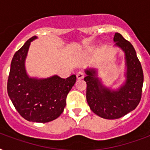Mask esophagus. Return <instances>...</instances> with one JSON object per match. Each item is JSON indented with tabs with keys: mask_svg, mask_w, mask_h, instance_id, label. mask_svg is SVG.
Instances as JSON below:
<instances>
[{
	"mask_svg": "<svg viewBox=\"0 0 150 150\" xmlns=\"http://www.w3.org/2000/svg\"><path fill=\"white\" fill-rule=\"evenodd\" d=\"M76 76H77L78 79H83V78H84V72L80 71H79V72L77 73Z\"/></svg>",
	"mask_w": 150,
	"mask_h": 150,
	"instance_id": "1",
	"label": "esophagus"
}]
</instances>
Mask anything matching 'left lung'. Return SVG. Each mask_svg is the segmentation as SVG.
Returning a JSON list of instances; mask_svg holds the SVG:
<instances>
[{
	"label": "left lung",
	"mask_w": 150,
	"mask_h": 150,
	"mask_svg": "<svg viewBox=\"0 0 150 150\" xmlns=\"http://www.w3.org/2000/svg\"><path fill=\"white\" fill-rule=\"evenodd\" d=\"M115 45L125 55L126 80L117 89L103 86L93 68L86 70V100L93 113L105 119H117L136 108L142 97L143 71L135 48L118 33L114 35Z\"/></svg>",
	"instance_id": "left-lung-1"
}]
</instances>
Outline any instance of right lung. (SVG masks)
Here are the masks:
<instances>
[{
  "instance_id": "add662e5",
  "label": "right lung",
  "mask_w": 150,
  "mask_h": 150,
  "mask_svg": "<svg viewBox=\"0 0 150 150\" xmlns=\"http://www.w3.org/2000/svg\"><path fill=\"white\" fill-rule=\"evenodd\" d=\"M36 38L33 36L15 52L11 63L7 89L13 105L23 118L46 123L63 113L67 95L76 82V75L67 79L57 75L40 79L29 77L25 61L30 43Z\"/></svg>"
}]
</instances>
